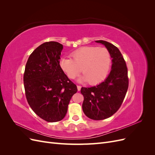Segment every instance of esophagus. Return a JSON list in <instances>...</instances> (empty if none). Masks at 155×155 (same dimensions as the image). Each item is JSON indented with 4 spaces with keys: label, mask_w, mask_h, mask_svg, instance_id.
Returning a JSON list of instances; mask_svg holds the SVG:
<instances>
[{
    "label": "esophagus",
    "mask_w": 155,
    "mask_h": 155,
    "mask_svg": "<svg viewBox=\"0 0 155 155\" xmlns=\"http://www.w3.org/2000/svg\"><path fill=\"white\" fill-rule=\"evenodd\" d=\"M77 88H78V91H79L81 90V86H79V85H78V86H77Z\"/></svg>",
    "instance_id": "obj_1"
}]
</instances>
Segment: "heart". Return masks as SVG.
<instances>
[{"label": "heart", "instance_id": "obj_1", "mask_svg": "<svg viewBox=\"0 0 155 155\" xmlns=\"http://www.w3.org/2000/svg\"><path fill=\"white\" fill-rule=\"evenodd\" d=\"M71 56L72 59L63 58L59 62L61 68L69 78H76L83 70L84 74L79 81L96 85L105 79L111 64L110 54L107 48L85 46L73 51Z\"/></svg>", "mask_w": 155, "mask_h": 155}]
</instances>
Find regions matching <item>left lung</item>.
Here are the masks:
<instances>
[{"instance_id":"1","label":"left lung","mask_w":155,"mask_h":155,"mask_svg":"<svg viewBox=\"0 0 155 155\" xmlns=\"http://www.w3.org/2000/svg\"><path fill=\"white\" fill-rule=\"evenodd\" d=\"M109 50L112 58L110 72L105 80L92 87H82L84 97L82 108L85 114L92 120L109 118L118 111L125 97L129 87L127 67L119 49L109 42L99 40Z\"/></svg>"}]
</instances>
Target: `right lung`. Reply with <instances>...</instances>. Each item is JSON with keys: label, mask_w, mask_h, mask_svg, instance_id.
Masks as SVG:
<instances>
[{"label": "right lung", "mask_w": 155, "mask_h": 155, "mask_svg": "<svg viewBox=\"0 0 155 155\" xmlns=\"http://www.w3.org/2000/svg\"><path fill=\"white\" fill-rule=\"evenodd\" d=\"M63 48L58 42H46L30 54L25 67L23 80L28 103L48 122L64 118L70 100L78 91L60 67Z\"/></svg>", "instance_id": "right-lung-1"}]
</instances>
